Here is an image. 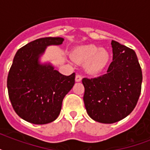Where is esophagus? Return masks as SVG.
Instances as JSON below:
<instances>
[{
  "label": "esophagus",
  "mask_w": 150,
  "mask_h": 150,
  "mask_svg": "<svg viewBox=\"0 0 150 150\" xmlns=\"http://www.w3.org/2000/svg\"><path fill=\"white\" fill-rule=\"evenodd\" d=\"M82 76L80 75H76V76H75V82H81L82 81Z\"/></svg>",
  "instance_id": "1"
}]
</instances>
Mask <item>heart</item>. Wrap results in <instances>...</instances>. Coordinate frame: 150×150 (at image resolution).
I'll list each match as a JSON object with an SVG mask.
<instances>
[{"label":"heart","mask_w":150,"mask_h":150,"mask_svg":"<svg viewBox=\"0 0 150 150\" xmlns=\"http://www.w3.org/2000/svg\"><path fill=\"white\" fill-rule=\"evenodd\" d=\"M71 57L79 63H85L86 71L92 75L101 72L110 60L109 52L94 44L76 47L71 52Z\"/></svg>","instance_id":"heart-1"}]
</instances>
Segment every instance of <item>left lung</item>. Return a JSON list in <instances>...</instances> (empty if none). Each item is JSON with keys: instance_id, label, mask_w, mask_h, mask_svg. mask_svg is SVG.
Listing matches in <instances>:
<instances>
[{"instance_id": "obj_1", "label": "left lung", "mask_w": 150, "mask_h": 150, "mask_svg": "<svg viewBox=\"0 0 150 150\" xmlns=\"http://www.w3.org/2000/svg\"><path fill=\"white\" fill-rule=\"evenodd\" d=\"M111 47L113 61L107 74L82 79L87 114L104 124L117 122L132 113L139 98L142 81L135 52L114 40Z\"/></svg>"}]
</instances>
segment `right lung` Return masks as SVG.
<instances>
[{
    "label": "right lung",
    "mask_w": 150,
    "mask_h": 150,
    "mask_svg": "<svg viewBox=\"0 0 150 150\" xmlns=\"http://www.w3.org/2000/svg\"><path fill=\"white\" fill-rule=\"evenodd\" d=\"M63 41L61 37L37 39L15 54L7 86L13 108L25 121L45 125L56 120L63 99L75 84V73L66 76L50 62H40L47 47L61 45Z\"/></svg>",
    "instance_id": "1"
}]
</instances>
